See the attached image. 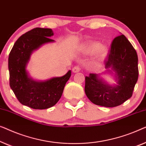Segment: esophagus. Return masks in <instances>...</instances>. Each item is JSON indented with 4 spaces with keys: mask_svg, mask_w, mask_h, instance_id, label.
<instances>
[{
    "mask_svg": "<svg viewBox=\"0 0 146 146\" xmlns=\"http://www.w3.org/2000/svg\"><path fill=\"white\" fill-rule=\"evenodd\" d=\"M81 71V67L79 66H78V65H76L73 67L72 69V71L73 73H77V72H79V71Z\"/></svg>",
    "mask_w": 146,
    "mask_h": 146,
    "instance_id": "esophagus-1",
    "label": "esophagus"
}]
</instances>
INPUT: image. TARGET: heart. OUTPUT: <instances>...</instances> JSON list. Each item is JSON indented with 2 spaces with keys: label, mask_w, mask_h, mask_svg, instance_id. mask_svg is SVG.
I'll list each match as a JSON object with an SVG mask.
<instances>
[{
  "label": "heart",
  "mask_w": 146,
  "mask_h": 146,
  "mask_svg": "<svg viewBox=\"0 0 146 146\" xmlns=\"http://www.w3.org/2000/svg\"><path fill=\"white\" fill-rule=\"evenodd\" d=\"M81 51L84 53H92L95 52L97 59H103L107 53V49L106 46L100 45L97 42H90L84 45L81 48Z\"/></svg>",
  "instance_id": "heart-1"
}]
</instances>
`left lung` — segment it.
<instances>
[{"label": "left lung", "instance_id": "left-lung-1", "mask_svg": "<svg viewBox=\"0 0 146 146\" xmlns=\"http://www.w3.org/2000/svg\"><path fill=\"white\" fill-rule=\"evenodd\" d=\"M137 61L136 51L124 35L116 37L105 60V68L108 73L114 74L117 85H110L100 75L90 73L85 77V91L88 98L105 107L124 103L132 96L138 79Z\"/></svg>", "mask_w": 146, "mask_h": 146}]
</instances>
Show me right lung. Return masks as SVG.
<instances>
[{
  "mask_svg": "<svg viewBox=\"0 0 146 146\" xmlns=\"http://www.w3.org/2000/svg\"><path fill=\"white\" fill-rule=\"evenodd\" d=\"M53 35L50 28H34L16 40L9 54L11 88L20 103L34 109H46L54 106L60 99L71 75L69 70L62 77L44 81H35L28 75L26 66L32 52L43 44L54 42L50 38Z\"/></svg>",
  "mask_w": 146,
  "mask_h": 146,
  "instance_id": "1",
  "label": "right lung"
}]
</instances>
